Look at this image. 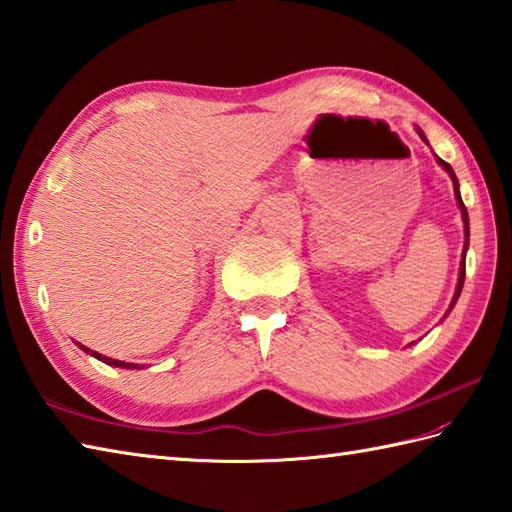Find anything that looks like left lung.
I'll list each match as a JSON object with an SVG mask.
<instances>
[{"instance_id": "1", "label": "left lung", "mask_w": 512, "mask_h": 512, "mask_svg": "<svg viewBox=\"0 0 512 512\" xmlns=\"http://www.w3.org/2000/svg\"><path fill=\"white\" fill-rule=\"evenodd\" d=\"M418 134H420V138H422V140H427V138H424V134L420 132V129H418ZM438 162H440V167H442L444 171H447L449 176H451V180H453L455 200H458V206H460V211H462V220H464V253H462V262H460V277H458V288H455L453 301H451V306H449V310H447V314H449V312L453 310V306H455V301H458L460 292H462V286H464V275H466V270H464V262H466V248H469V213H466V206H464V202H462V195H460V184H458V178H455V173H453L451 165H449V162L440 160V158H438Z\"/></svg>"}]
</instances>
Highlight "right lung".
Segmentation results:
<instances>
[{
	"label": "right lung",
	"mask_w": 512,
	"mask_h": 512,
	"mask_svg": "<svg viewBox=\"0 0 512 512\" xmlns=\"http://www.w3.org/2000/svg\"><path fill=\"white\" fill-rule=\"evenodd\" d=\"M81 347L83 352H88V354H92L94 358H99V361H103V363H107V365H114V367H125V369H140L136 363H123V361H116V358H110V356H103V354H99V352H90L88 347L85 345H81V343H76Z\"/></svg>",
	"instance_id": "obj_1"
}]
</instances>
